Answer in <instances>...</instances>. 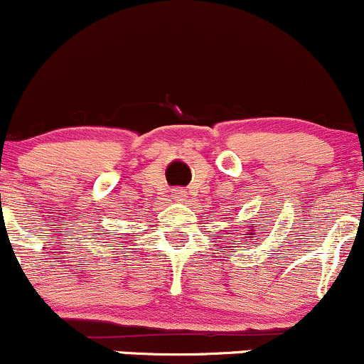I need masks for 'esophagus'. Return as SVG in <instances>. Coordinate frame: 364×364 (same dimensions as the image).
Listing matches in <instances>:
<instances>
[{
    "mask_svg": "<svg viewBox=\"0 0 364 364\" xmlns=\"http://www.w3.org/2000/svg\"><path fill=\"white\" fill-rule=\"evenodd\" d=\"M171 196H173V200L182 201L186 200V191H183L182 187H177V189H173V194H171Z\"/></svg>",
    "mask_w": 364,
    "mask_h": 364,
    "instance_id": "esophagus-1",
    "label": "esophagus"
}]
</instances>
